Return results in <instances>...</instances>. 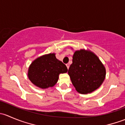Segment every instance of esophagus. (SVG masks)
I'll use <instances>...</instances> for the list:
<instances>
[{"label":"esophagus","mask_w":125,"mask_h":125,"mask_svg":"<svg viewBox=\"0 0 125 125\" xmlns=\"http://www.w3.org/2000/svg\"><path fill=\"white\" fill-rule=\"evenodd\" d=\"M66 65V66H67V68L69 69V68H70V64L67 63Z\"/></svg>","instance_id":"obj_1"}]
</instances>
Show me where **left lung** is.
I'll return each mask as SVG.
<instances>
[{"label": "left lung", "mask_w": 125, "mask_h": 125, "mask_svg": "<svg viewBox=\"0 0 125 125\" xmlns=\"http://www.w3.org/2000/svg\"><path fill=\"white\" fill-rule=\"evenodd\" d=\"M68 75L75 90L86 94L101 86L105 79L106 69L97 55L90 50L81 49L74 52Z\"/></svg>", "instance_id": "obj_1"}]
</instances>
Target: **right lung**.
Listing matches in <instances>:
<instances>
[{
	"instance_id": "add662e5",
	"label": "right lung",
	"mask_w": 125,
	"mask_h": 125,
	"mask_svg": "<svg viewBox=\"0 0 125 125\" xmlns=\"http://www.w3.org/2000/svg\"><path fill=\"white\" fill-rule=\"evenodd\" d=\"M67 71L66 65L57 59L55 54L50 53L39 57L31 63L28 77L36 86L47 89L57 83L59 74Z\"/></svg>"
}]
</instances>
